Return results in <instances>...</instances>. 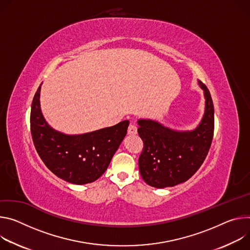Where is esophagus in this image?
<instances>
[{
	"label": "esophagus",
	"instance_id": "obj_1",
	"mask_svg": "<svg viewBox=\"0 0 250 250\" xmlns=\"http://www.w3.org/2000/svg\"><path fill=\"white\" fill-rule=\"evenodd\" d=\"M137 134V127L133 124H130L128 127V135H136Z\"/></svg>",
	"mask_w": 250,
	"mask_h": 250
}]
</instances>
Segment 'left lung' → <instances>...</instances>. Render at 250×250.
I'll list each match as a JSON object with an SVG mask.
<instances>
[{"mask_svg": "<svg viewBox=\"0 0 250 250\" xmlns=\"http://www.w3.org/2000/svg\"><path fill=\"white\" fill-rule=\"evenodd\" d=\"M204 91L205 111L196 128L177 130L149 118L137 121L138 134L144 149L139 157L142 179L151 187L164 188L188 181L204 163L211 145L214 110L210 93L198 80Z\"/></svg>", "mask_w": 250, "mask_h": 250, "instance_id": "left-lung-1", "label": "left lung"}]
</instances>
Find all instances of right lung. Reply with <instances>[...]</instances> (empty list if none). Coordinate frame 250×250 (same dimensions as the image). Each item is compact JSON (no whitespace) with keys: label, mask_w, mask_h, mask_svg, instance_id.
<instances>
[{"label":"right lung","mask_w":250,"mask_h":250,"mask_svg":"<svg viewBox=\"0 0 250 250\" xmlns=\"http://www.w3.org/2000/svg\"><path fill=\"white\" fill-rule=\"evenodd\" d=\"M42 84L31 110L32 136L41 159L55 176L70 184L96 181L107 170L122 143L129 121L84 134H64L53 129L43 117L40 101Z\"/></svg>","instance_id":"1"}]
</instances>
